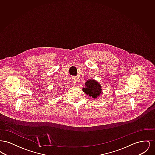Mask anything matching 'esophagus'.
Returning a JSON list of instances; mask_svg holds the SVG:
<instances>
[{
  "label": "esophagus",
  "mask_w": 155,
  "mask_h": 155,
  "mask_svg": "<svg viewBox=\"0 0 155 155\" xmlns=\"http://www.w3.org/2000/svg\"><path fill=\"white\" fill-rule=\"evenodd\" d=\"M72 81L74 82V84L77 83V82H78V78H77V77H75V76L72 77Z\"/></svg>",
  "instance_id": "esophagus-1"
}]
</instances>
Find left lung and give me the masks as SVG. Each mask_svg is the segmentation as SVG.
Instances as JSON below:
<instances>
[{
    "label": "left lung",
    "instance_id": "1",
    "mask_svg": "<svg viewBox=\"0 0 155 155\" xmlns=\"http://www.w3.org/2000/svg\"><path fill=\"white\" fill-rule=\"evenodd\" d=\"M101 85L94 80H89L85 83V88L82 89V91L89 96L95 99L99 97L102 93Z\"/></svg>",
    "mask_w": 155,
    "mask_h": 155
}]
</instances>
